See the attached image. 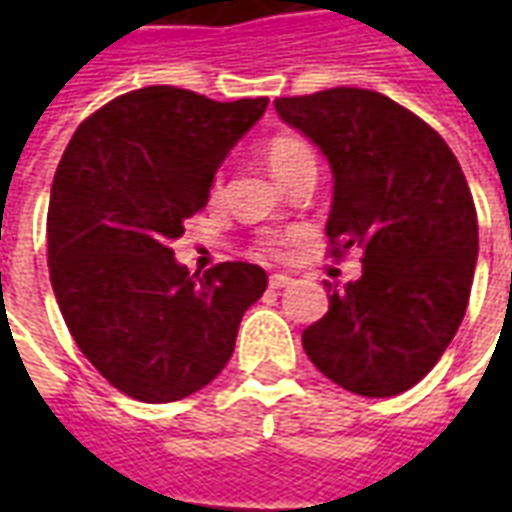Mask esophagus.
I'll return each mask as SVG.
<instances>
[{
	"instance_id": "1",
	"label": "esophagus",
	"mask_w": 512,
	"mask_h": 512,
	"mask_svg": "<svg viewBox=\"0 0 512 512\" xmlns=\"http://www.w3.org/2000/svg\"><path fill=\"white\" fill-rule=\"evenodd\" d=\"M268 285L274 290H282L288 288V285H293V279H290L288 274H271V277H268Z\"/></svg>"
}]
</instances>
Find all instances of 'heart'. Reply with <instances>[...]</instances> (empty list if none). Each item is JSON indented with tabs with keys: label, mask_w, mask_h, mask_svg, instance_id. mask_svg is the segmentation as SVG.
Returning a JSON list of instances; mask_svg holds the SVG:
<instances>
[{
	"label": "heart",
	"mask_w": 512,
	"mask_h": 512,
	"mask_svg": "<svg viewBox=\"0 0 512 512\" xmlns=\"http://www.w3.org/2000/svg\"><path fill=\"white\" fill-rule=\"evenodd\" d=\"M268 167L274 172V178L282 175V172H288L290 167H296L301 161H315L312 156V150L307 142H301L296 136H277V139H271V145H268ZM216 191V186H213Z\"/></svg>",
	"instance_id": "obj_1"
}]
</instances>
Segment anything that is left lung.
<instances>
[{
  "mask_svg": "<svg viewBox=\"0 0 512 512\" xmlns=\"http://www.w3.org/2000/svg\"><path fill=\"white\" fill-rule=\"evenodd\" d=\"M277 115L332 167L326 235L362 252V277L329 285V312L301 334L323 376L392 397L430 373L469 304L477 213L461 164L428 123L376 90L277 98Z\"/></svg>",
  "mask_w": 512,
  "mask_h": 512,
  "instance_id": "left-lung-1",
  "label": "left lung"
}]
</instances>
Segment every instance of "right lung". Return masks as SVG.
<instances>
[{
  "label": "right lung",
  "instance_id": "add662e5",
  "mask_svg": "<svg viewBox=\"0 0 512 512\" xmlns=\"http://www.w3.org/2000/svg\"><path fill=\"white\" fill-rule=\"evenodd\" d=\"M268 98L219 104L153 84L76 128L51 183V288L73 340L112 386L172 403L211 384L268 285L255 263L189 274L169 244Z\"/></svg>",
  "mask_w": 512,
  "mask_h": 512
}]
</instances>
